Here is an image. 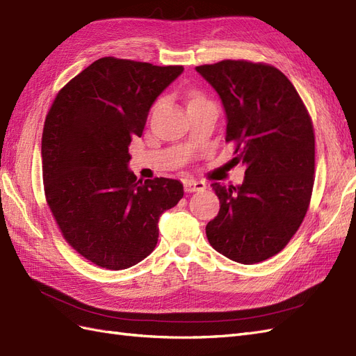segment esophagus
Segmentation results:
<instances>
[{"instance_id":"obj_1","label":"esophagus","mask_w":356,"mask_h":356,"mask_svg":"<svg viewBox=\"0 0 356 356\" xmlns=\"http://www.w3.org/2000/svg\"><path fill=\"white\" fill-rule=\"evenodd\" d=\"M184 188H185L186 193H197V191H204L206 184H204V181H200V180H185Z\"/></svg>"}]
</instances>
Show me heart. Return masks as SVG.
I'll return each instance as SVG.
<instances>
[{
    "label": "heart",
    "instance_id": "obj_1",
    "mask_svg": "<svg viewBox=\"0 0 356 356\" xmlns=\"http://www.w3.org/2000/svg\"><path fill=\"white\" fill-rule=\"evenodd\" d=\"M200 96L198 95H193V96H191V100H189V102H193V100H195V99H198Z\"/></svg>",
    "mask_w": 356,
    "mask_h": 356
}]
</instances>
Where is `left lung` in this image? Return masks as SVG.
Listing matches in <instances>:
<instances>
[{"mask_svg": "<svg viewBox=\"0 0 356 356\" xmlns=\"http://www.w3.org/2000/svg\"><path fill=\"white\" fill-rule=\"evenodd\" d=\"M195 70L220 95L241 186L212 184L220 212L206 225L212 248L252 265L275 256L302 224L314 185V129L302 99L266 63L222 60Z\"/></svg>", "mask_w": 356, "mask_h": 356, "instance_id": "8db88e82", "label": "left lung"}]
</instances>
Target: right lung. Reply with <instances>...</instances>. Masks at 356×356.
I'll return each instance as SVG.
<instances>
[{
	"label": "right lung",
	"mask_w": 356,
	"mask_h": 356,
	"mask_svg": "<svg viewBox=\"0 0 356 356\" xmlns=\"http://www.w3.org/2000/svg\"><path fill=\"white\" fill-rule=\"evenodd\" d=\"M184 66L104 57L63 87L44 118L42 172L47 203L63 238L99 268L144 260L158 221L184 197L179 180H136L129 145L149 109Z\"/></svg>",
	"instance_id": "add662e5"
}]
</instances>
